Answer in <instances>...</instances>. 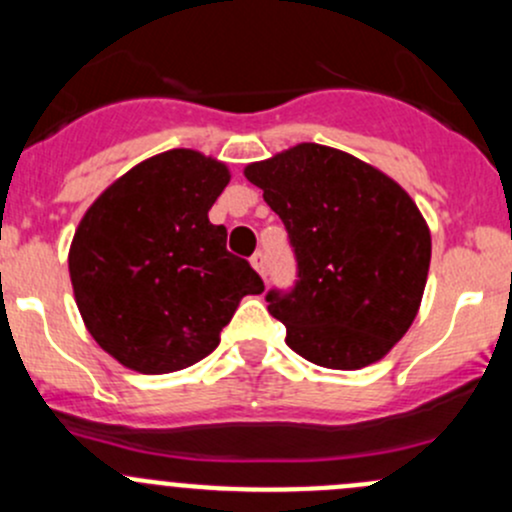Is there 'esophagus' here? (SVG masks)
Here are the masks:
<instances>
[{
  "label": "esophagus",
  "instance_id": "esophagus-1",
  "mask_svg": "<svg viewBox=\"0 0 512 512\" xmlns=\"http://www.w3.org/2000/svg\"><path fill=\"white\" fill-rule=\"evenodd\" d=\"M250 262H252V267H255V270L260 272L262 277H265V272H267V260H265V252H255V255L250 257Z\"/></svg>",
  "mask_w": 512,
  "mask_h": 512
}]
</instances>
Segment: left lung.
Masks as SVG:
<instances>
[{
    "instance_id": "obj_1",
    "label": "left lung",
    "mask_w": 512,
    "mask_h": 512,
    "mask_svg": "<svg viewBox=\"0 0 512 512\" xmlns=\"http://www.w3.org/2000/svg\"><path fill=\"white\" fill-rule=\"evenodd\" d=\"M245 178L280 215L297 257L294 287L265 297L289 349L342 371L384 359L416 319L431 265V232L411 195L319 143L250 163Z\"/></svg>"
}]
</instances>
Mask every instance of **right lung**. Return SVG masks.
I'll list each match as a JSON object with an SVG mask.
<instances>
[{"label": "right lung", "instance_id": "add662e5", "mask_svg": "<svg viewBox=\"0 0 512 512\" xmlns=\"http://www.w3.org/2000/svg\"><path fill=\"white\" fill-rule=\"evenodd\" d=\"M227 183L225 163L173 148L108 185L76 227V304L98 347L128 369L170 374L205 359L240 299L265 289L208 218Z\"/></svg>", "mask_w": 512, "mask_h": 512}]
</instances>
